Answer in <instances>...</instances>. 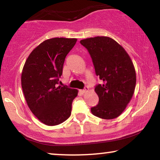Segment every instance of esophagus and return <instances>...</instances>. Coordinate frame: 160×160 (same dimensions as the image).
Listing matches in <instances>:
<instances>
[{
    "instance_id": "1",
    "label": "esophagus",
    "mask_w": 160,
    "mask_h": 160,
    "mask_svg": "<svg viewBox=\"0 0 160 160\" xmlns=\"http://www.w3.org/2000/svg\"><path fill=\"white\" fill-rule=\"evenodd\" d=\"M89 90V88L87 87H84V89H82V90H80V92H82V94H84V93H86L87 91Z\"/></svg>"
}]
</instances>
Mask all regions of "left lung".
Here are the masks:
<instances>
[{
  "instance_id": "1",
  "label": "left lung",
  "mask_w": 160,
  "mask_h": 160,
  "mask_svg": "<svg viewBox=\"0 0 160 160\" xmlns=\"http://www.w3.org/2000/svg\"><path fill=\"white\" fill-rule=\"evenodd\" d=\"M80 43L88 50L96 75L102 81L95 86L99 102L91 112L101 119H115L134 94L136 74L132 60L124 48L109 37L89 38Z\"/></svg>"
}]
</instances>
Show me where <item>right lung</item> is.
Segmentation results:
<instances>
[{
  "label": "right lung",
  "instance_id": "1",
  "mask_svg": "<svg viewBox=\"0 0 160 160\" xmlns=\"http://www.w3.org/2000/svg\"><path fill=\"white\" fill-rule=\"evenodd\" d=\"M76 41L47 39L32 50L23 67L21 82L26 102L32 113L47 125H58L71 116L78 90L58 86V82L65 57Z\"/></svg>",
  "mask_w": 160,
  "mask_h": 160
}]
</instances>
